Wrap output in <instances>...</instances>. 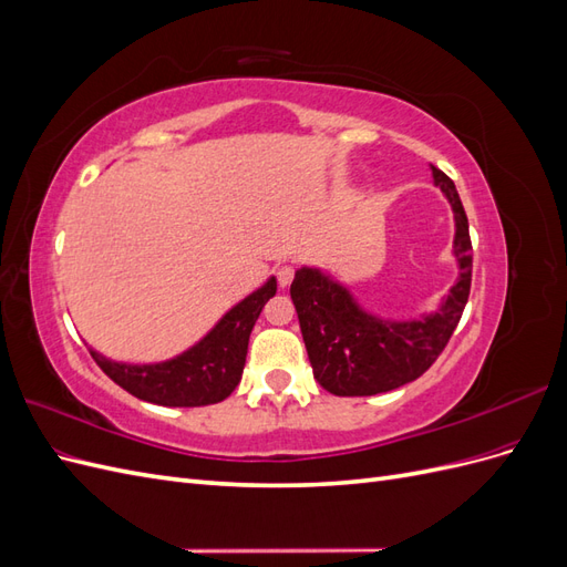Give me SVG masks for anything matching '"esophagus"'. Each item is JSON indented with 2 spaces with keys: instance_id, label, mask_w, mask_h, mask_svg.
<instances>
[{
  "instance_id": "obj_1",
  "label": "esophagus",
  "mask_w": 567,
  "mask_h": 567,
  "mask_svg": "<svg viewBox=\"0 0 567 567\" xmlns=\"http://www.w3.org/2000/svg\"><path fill=\"white\" fill-rule=\"evenodd\" d=\"M293 277H296V269L290 265H284V267L277 269V281H279L281 288H288L290 281H293Z\"/></svg>"
}]
</instances>
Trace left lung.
<instances>
[{"mask_svg":"<svg viewBox=\"0 0 567 567\" xmlns=\"http://www.w3.org/2000/svg\"><path fill=\"white\" fill-rule=\"evenodd\" d=\"M433 182L454 213L458 277L435 312L385 319L364 310L333 274L302 265L290 284L307 357L317 383L340 398H364L416 381L447 346L471 293V236L454 182L431 165Z\"/></svg>","mask_w":567,"mask_h":567,"instance_id":"obj_1","label":"left lung"}]
</instances>
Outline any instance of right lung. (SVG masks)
<instances>
[{"mask_svg": "<svg viewBox=\"0 0 567 567\" xmlns=\"http://www.w3.org/2000/svg\"><path fill=\"white\" fill-rule=\"evenodd\" d=\"M277 293L269 277L250 296L236 302L192 348L153 364L115 362L90 348L94 362L111 381L134 398L163 406H205L227 400L241 381L248 338L267 300Z\"/></svg>", "mask_w": 567, "mask_h": 567, "instance_id": "obj_1", "label": "right lung"}]
</instances>
